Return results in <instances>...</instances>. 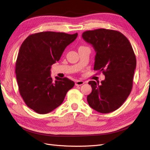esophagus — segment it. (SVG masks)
<instances>
[{"label":"esophagus","mask_w":150,"mask_h":150,"mask_svg":"<svg viewBox=\"0 0 150 150\" xmlns=\"http://www.w3.org/2000/svg\"><path fill=\"white\" fill-rule=\"evenodd\" d=\"M84 83V82L83 81H81V80H77L75 82V84L76 86H81V85H83Z\"/></svg>","instance_id":"esophagus-1"}]
</instances>
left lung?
<instances>
[{"label":"left lung","mask_w":150,"mask_h":150,"mask_svg":"<svg viewBox=\"0 0 150 150\" xmlns=\"http://www.w3.org/2000/svg\"><path fill=\"white\" fill-rule=\"evenodd\" d=\"M83 39L96 51L94 69L102 71L105 79L91 81L92 92L87 97L89 105L101 113L118 109L128 98L133 87L137 60L132 46L120 32L98 29L85 31Z\"/></svg>","instance_id":"obj_1"}]
</instances>
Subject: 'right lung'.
<instances>
[{
  "instance_id": "right-lung-1",
  "label": "right lung",
  "mask_w": 150,
  "mask_h": 150,
  "mask_svg": "<svg viewBox=\"0 0 150 150\" xmlns=\"http://www.w3.org/2000/svg\"><path fill=\"white\" fill-rule=\"evenodd\" d=\"M78 33L47 31L31 34L22 42L16 63V78L26 105L39 114L60 106L74 83L67 78L51 76V66L60 59Z\"/></svg>"
}]
</instances>
